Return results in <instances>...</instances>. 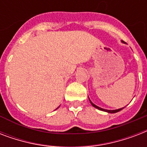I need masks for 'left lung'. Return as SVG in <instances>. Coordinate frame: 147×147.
Returning <instances> with one entry per match:
<instances>
[{
	"instance_id": "obj_1",
	"label": "left lung",
	"mask_w": 147,
	"mask_h": 147,
	"mask_svg": "<svg viewBox=\"0 0 147 147\" xmlns=\"http://www.w3.org/2000/svg\"><path fill=\"white\" fill-rule=\"evenodd\" d=\"M121 42H123L124 43V42H123V40H121ZM90 103L92 104V105L93 106V107H94L95 108H97V109L100 110V111H105V112H107V113H110V114H114V113H117V112L120 111H121L122 109H123V107H122V108H119V109H116V110H107V109H104V108H101V107H98V106H97V105H95L94 104H93V103L92 102V100H90Z\"/></svg>"
}]
</instances>
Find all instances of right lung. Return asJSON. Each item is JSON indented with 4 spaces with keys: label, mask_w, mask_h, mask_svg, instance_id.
Returning a JSON list of instances; mask_svg holds the SVG:
<instances>
[{
    "label": "right lung",
    "mask_w": 147,
    "mask_h": 147,
    "mask_svg": "<svg viewBox=\"0 0 147 147\" xmlns=\"http://www.w3.org/2000/svg\"><path fill=\"white\" fill-rule=\"evenodd\" d=\"M59 107H57V108H59ZM57 108H56V109H57Z\"/></svg>",
    "instance_id": "1"
}]
</instances>
